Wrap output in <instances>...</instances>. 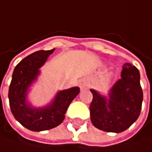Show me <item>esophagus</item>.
<instances>
[{
  "label": "esophagus",
  "instance_id": "34e87169",
  "mask_svg": "<svg viewBox=\"0 0 152 152\" xmlns=\"http://www.w3.org/2000/svg\"><path fill=\"white\" fill-rule=\"evenodd\" d=\"M79 86H80V88H81V89L86 88V80H81V81L79 82Z\"/></svg>",
  "mask_w": 152,
  "mask_h": 152
}]
</instances>
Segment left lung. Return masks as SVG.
Instances as JSON below:
<instances>
[{"label":"left lung","mask_w":152,"mask_h":152,"mask_svg":"<svg viewBox=\"0 0 152 152\" xmlns=\"http://www.w3.org/2000/svg\"><path fill=\"white\" fill-rule=\"evenodd\" d=\"M138 68L129 63L122 66L121 78L109 91L108 97L91 89L93 99L90 104L92 124L107 132L119 133L135 122L141 110L143 92Z\"/></svg>","instance_id":"8db88e82"}]
</instances>
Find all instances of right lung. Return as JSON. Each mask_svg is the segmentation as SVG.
I'll return each mask as SVG.
<instances>
[{
    "instance_id": "1",
    "label": "right lung",
    "mask_w": 152,
    "mask_h": 152,
    "mask_svg": "<svg viewBox=\"0 0 152 152\" xmlns=\"http://www.w3.org/2000/svg\"><path fill=\"white\" fill-rule=\"evenodd\" d=\"M54 51L55 49L34 52L23 58L12 73L8 94L12 113L17 121L32 131L47 130L60 125L70 103L80 92L77 86L61 90L52 103L44 107H34L28 103V88L40 74L39 68Z\"/></svg>"
}]
</instances>
